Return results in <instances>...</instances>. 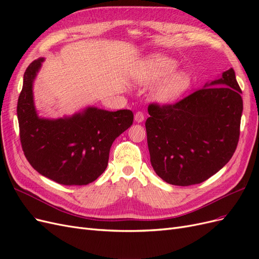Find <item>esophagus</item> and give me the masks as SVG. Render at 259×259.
Instances as JSON below:
<instances>
[{"label":"esophagus","mask_w":259,"mask_h":259,"mask_svg":"<svg viewBox=\"0 0 259 259\" xmlns=\"http://www.w3.org/2000/svg\"><path fill=\"white\" fill-rule=\"evenodd\" d=\"M145 120V114L142 111H138L135 113V121L137 123H142Z\"/></svg>","instance_id":"34e87169"}]
</instances>
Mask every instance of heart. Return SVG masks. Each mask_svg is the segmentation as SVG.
Returning a JSON list of instances; mask_svg holds the SVG:
<instances>
[{"label": "heart", "instance_id": "b5f03b06", "mask_svg": "<svg viewBox=\"0 0 259 259\" xmlns=\"http://www.w3.org/2000/svg\"><path fill=\"white\" fill-rule=\"evenodd\" d=\"M177 61L163 54H151L138 62L132 76L139 84H153L152 95L156 100L170 103L178 99L188 90L191 82L190 74L178 70Z\"/></svg>", "mask_w": 259, "mask_h": 259}]
</instances>
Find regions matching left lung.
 I'll list each match as a JSON object with an SVG mask.
<instances>
[{
	"label": "left lung",
	"mask_w": 259,
	"mask_h": 259,
	"mask_svg": "<svg viewBox=\"0 0 259 259\" xmlns=\"http://www.w3.org/2000/svg\"><path fill=\"white\" fill-rule=\"evenodd\" d=\"M242 91L230 68L171 105L150 104L146 121L151 165L164 182H205L236 151L243 111Z\"/></svg>",
	"instance_id": "obj_1"
}]
</instances>
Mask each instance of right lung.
Segmentation results:
<instances>
[{
    "instance_id": "right-lung-1",
    "label": "right lung",
    "mask_w": 259,
    "mask_h": 259,
    "mask_svg": "<svg viewBox=\"0 0 259 259\" xmlns=\"http://www.w3.org/2000/svg\"><path fill=\"white\" fill-rule=\"evenodd\" d=\"M44 58L31 62L23 75L17 104L20 143L27 160L36 171L66 186L93 183L108 165L116 137L134 120L131 110L107 111L88 107L82 112L59 119L36 113L33 81Z\"/></svg>"
}]
</instances>
